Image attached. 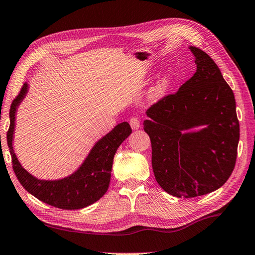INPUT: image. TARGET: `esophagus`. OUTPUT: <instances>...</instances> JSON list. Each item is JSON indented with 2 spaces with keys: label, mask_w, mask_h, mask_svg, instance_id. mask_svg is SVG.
Returning a JSON list of instances; mask_svg holds the SVG:
<instances>
[{
  "label": "esophagus",
  "mask_w": 255,
  "mask_h": 255,
  "mask_svg": "<svg viewBox=\"0 0 255 255\" xmlns=\"http://www.w3.org/2000/svg\"><path fill=\"white\" fill-rule=\"evenodd\" d=\"M129 126H131V128L133 129H137L138 128H140V119H138L137 117H133L129 119Z\"/></svg>",
  "instance_id": "1"
}]
</instances>
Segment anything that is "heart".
<instances>
[{
	"mask_svg": "<svg viewBox=\"0 0 255 255\" xmlns=\"http://www.w3.org/2000/svg\"><path fill=\"white\" fill-rule=\"evenodd\" d=\"M173 81V73L171 71L165 72L160 79H158L156 82L153 84L150 90L147 92V97L152 101H157L160 100L163 95L166 93V91L169 90L170 85Z\"/></svg>",
	"mask_w": 255,
	"mask_h": 255,
	"instance_id": "heart-1",
	"label": "heart"
}]
</instances>
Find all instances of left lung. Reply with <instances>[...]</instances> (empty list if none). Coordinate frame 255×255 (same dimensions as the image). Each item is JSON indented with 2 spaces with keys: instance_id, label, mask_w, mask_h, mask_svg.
<instances>
[{
  "instance_id": "left-lung-1",
  "label": "left lung",
  "mask_w": 255,
  "mask_h": 255,
  "mask_svg": "<svg viewBox=\"0 0 255 255\" xmlns=\"http://www.w3.org/2000/svg\"><path fill=\"white\" fill-rule=\"evenodd\" d=\"M190 50L194 75L152 104L144 121L156 182L169 194L185 199L211 193L228 181L240 138L233 91L205 52ZM201 125L206 127L201 131L183 133Z\"/></svg>"
}]
</instances>
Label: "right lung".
<instances>
[{
    "label": "right lung",
    "mask_w": 255,
    "mask_h": 255,
    "mask_svg": "<svg viewBox=\"0 0 255 255\" xmlns=\"http://www.w3.org/2000/svg\"><path fill=\"white\" fill-rule=\"evenodd\" d=\"M26 92L27 84L25 83L11 104L9 128L6 133L13 170L17 180L24 189L36 199L62 210H79L97 202L109 189L113 157L118 147L132 133L129 124L128 122L120 123L101 138L80 169L72 175L57 181L37 180L23 169L12 146L16 108Z\"/></svg>",
    "instance_id": "1"
}]
</instances>
